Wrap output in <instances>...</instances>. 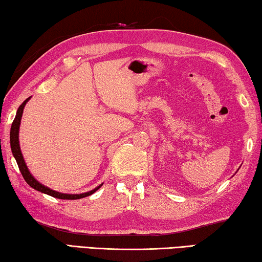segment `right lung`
<instances>
[{"label":"right lung","mask_w":262,"mask_h":262,"mask_svg":"<svg viewBox=\"0 0 262 262\" xmlns=\"http://www.w3.org/2000/svg\"><path fill=\"white\" fill-rule=\"evenodd\" d=\"M30 100V97L27 98L22 104L19 105L18 110H17V114H16V117L14 119V122L11 124V128H10V146H11V151H12V156L15 157V159L17 161V165H18V168L20 170V173H22L23 178L27 183L29 184L30 187H32L33 189H36L40 192H44V194H47L50 196H53L55 199H60V200H79V199H83L85 196H89L95 192L96 190H98L101 188V186H98L95 189H93L88 192H84V194H78V195H70V194H61V192H58V191H54L52 189H50V188L45 187L44 184H41L37 181L36 179H34L31 173H30L27 165H25V161L23 159V156H22V152H20V148H19V143H18V132H19V124H20V118H22V115H23V109L25 104H27V102Z\"/></svg>","instance_id":"right-lung-1"}]
</instances>
